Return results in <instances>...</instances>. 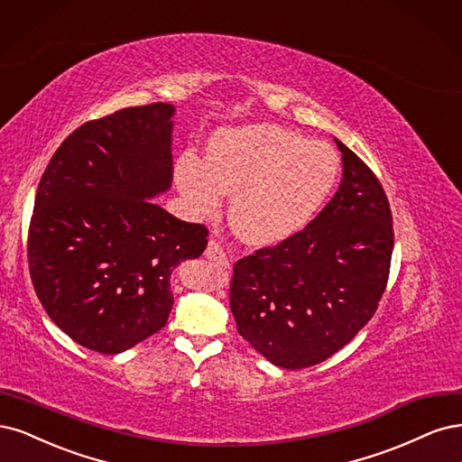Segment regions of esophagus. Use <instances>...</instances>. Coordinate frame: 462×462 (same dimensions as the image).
<instances>
[{
	"instance_id": "obj_1",
	"label": "esophagus",
	"mask_w": 462,
	"mask_h": 462,
	"mask_svg": "<svg viewBox=\"0 0 462 462\" xmlns=\"http://www.w3.org/2000/svg\"><path fill=\"white\" fill-rule=\"evenodd\" d=\"M205 257L209 261H215L217 264L228 266L226 253H225V249H222V245H218L217 242H209V245H207V249H205Z\"/></svg>"
}]
</instances>
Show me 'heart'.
<instances>
[{
	"label": "heart",
	"mask_w": 462,
	"mask_h": 462,
	"mask_svg": "<svg viewBox=\"0 0 462 462\" xmlns=\"http://www.w3.org/2000/svg\"><path fill=\"white\" fill-rule=\"evenodd\" d=\"M339 159L330 145L276 125L217 130L207 159L184 153L176 182L189 205L215 213L225 193L236 234L251 245H276L303 232L330 201Z\"/></svg>",
	"instance_id": "obj_1"
}]
</instances>
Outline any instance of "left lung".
Instances as JSON below:
<instances>
[{
	"label": "left lung",
	"mask_w": 462,
	"mask_h": 462,
	"mask_svg": "<svg viewBox=\"0 0 462 462\" xmlns=\"http://www.w3.org/2000/svg\"><path fill=\"white\" fill-rule=\"evenodd\" d=\"M330 203L290 240L234 264L237 332L288 370L319 365L359 334L388 284L392 211L382 184L346 143Z\"/></svg>",
	"instance_id": "8db88e82"
}]
</instances>
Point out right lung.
Here are the masks:
<instances>
[{
  "mask_svg": "<svg viewBox=\"0 0 462 462\" xmlns=\"http://www.w3.org/2000/svg\"><path fill=\"white\" fill-rule=\"evenodd\" d=\"M171 103L74 130L43 172L28 230L42 307L82 347L116 355L167 324L171 276L207 247V228L155 198L172 182Z\"/></svg>",
  "mask_w": 462,
  "mask_h": 462,
  "instance_id": "right-lung-1",
  "label": "right lung"
}]
</instances>
